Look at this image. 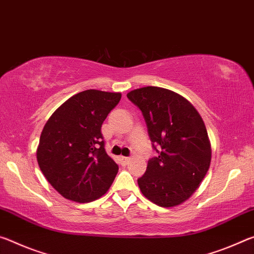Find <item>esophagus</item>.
<instances>
[{
  "instance_id": "1",
  "label": "esophagus",
  "mask_w": 254,
  "mask_h": 254,
  "mask_svg": "<svg viewBox=\"0 0 254 254\" xmlns=\"http://www.w3.org/2000/svg\"><path fill=\"white\" fill-rule=\"evenodd\" d=\"M122 161H123L124 164H128V163H129V161H130V157L123 156V157H122Z\"/></svg>"
}]
</instances>
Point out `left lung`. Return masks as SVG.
<instances>
[{
	"instance_id": "left-lung-1",
	"label": "left lung",
	"mask_w": 254,
	"mask_h": 254,
	"mask_svg": "<svg viewBox=\"0 0 254 254\" xmlns=\"http://www.w3.org/2000/svg\"><path fill=\"white\" fill-rule=\"evenodd\" d=\"M127 98L142 111L157 153L137 180L140 191L159 206L180 205L209 169L211 149L205 124L189 101L170 90L146 86L130 91Z\"/></svg>"
}]
</instances>
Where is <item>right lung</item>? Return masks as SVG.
I'll return each mask as SVG.
<instances>
[{"label": "right lung", "instance_id": "right-lung-1", "mask_svg": "<svg viewBox=\"0 0 254 254\" xmlns=\"http://www.w3.org/2000/svg\"><path fill=\"white\" fill-rule=\"evenodd\" d=\"M120 99V93L83 91L46 123L37 161L47 181L66 199L93 201L114 182L118 164L107 154L101 126Z\"/></svg>", "mask_w": 254, "mask_h": 254}]
</instances>
